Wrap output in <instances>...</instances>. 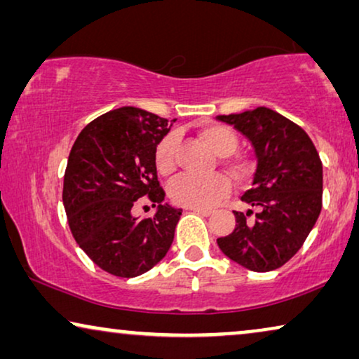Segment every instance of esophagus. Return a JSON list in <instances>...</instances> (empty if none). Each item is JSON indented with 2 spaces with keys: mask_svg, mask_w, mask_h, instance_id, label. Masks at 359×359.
Segmentation results:
<instances>
[{
  "mask_svg": "<svg viewBox=\"0 0 359 359\" xmlns=\"http://www.w3.org/2000/svg\"><path fill=\"white\" fill-rule=\"evenodd\" d=\"M189 210H193L196 214H201V215H210L212 214V210L210 209H201V208H188Z\"/></svg>",
  "mask_w": 359,
  "mask_h": 359,
  "instance_id": "34e87169",
  "label": "esophagus"
}]
</instances>
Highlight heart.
<instances>
[{
  "instance_id": "heart-1",
  "label": "heart",
  "mask_w": 359,
  "mask_h": 359,
  "mask_svg": "<svg viewBox=\"0 0 359 359\" xmlns=\"http://www.w3.org/2000/svg\"><path fill=\"white\" fill-rule=\"evenodd\" d=\"M204 144L219 156L232 155L238 145V137L233 129L224 124H210L201 132ZM176 139L175 135H166L158 142L155 149V166L160 175L170 176L176 168ZM243 166L233 165L235 171ZM230 183L222 175H212L199 178V176L184 175L170 184V198L175 204L184 208H210L229 193Z\"/></svg>"
}]
</instances>
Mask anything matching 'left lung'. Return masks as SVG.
Wrapping results in <instances>:
<instances>
[{"mask_svg": "<svg viewBox=\"0 0 359 359\" xmlns=\"http://www.w3.org/2000/svg\"><path fill=\"white\" fill-rule=\"evenodd\" d=\"M252 144L257 156L252 188L242 196L252 209L235 210V229L217 238L232 262L252 271H273L289 262L311 233L322 209V161L306 130L269 107L217 116Z\"/></svg>", "mask_w": 359, "mask_h": 359, "instance_id": "8db88e82", "label": "left lung"}]
</instances>
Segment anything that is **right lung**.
Segmentation results:
<instances>
[{"label": "right lung", "mask_w": 359, "mask_h": 359, "mask_svg": "<svg viewBox=\"0 0 359 359\" xmlns=\"http://www.w3.org/2000/svg\"><path fill=\"white\" fill-rule=\"evenodd\" d=\"M173 121L134 106L96 117L76 137L63 178V205L80 248L104 271L135 278L168 253L181 209L163 203L155 149ZM147 195L157 210L139 219L131 208Z\"/></svg>", "instance_id": "right-lung-1"}]
</instances>
